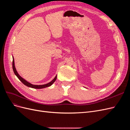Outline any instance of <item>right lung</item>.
Returning a JSON list of instances; mask_svg holds the SVG:
<instances>
[{"label": "right lung", "instance_id": "1", "mask_svg": "<svg viewBox=\"0 0 130 130\" xmlns=\"http://www.w3.org/2000/svg\"><path fill=\"white\" fill-rule=\"evenodd\" d=\"M13 58V62H12V68H13V72L14 73V74L15 75L17 76V77L19 78V80H20L22 83L25 85V86H27V87H30V88H36V89H42V88H44L46 87H49V86H52L54 82L56 81V78H57V75L55 77V78L52 81H50L49 83L46 84H44V85H32V84H30V82H29L28 81H26L25 79H24L23 77H22L20 75H19V74L18 73L16 69H15V66H14V58L13 57H12Z\"/></svg>", "mask_w": 130, "mask_h": 130}]
</instances>
